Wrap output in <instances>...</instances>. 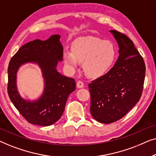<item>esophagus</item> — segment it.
<instances>
[{
	"label": "esophagus",
	"mask_w": 156,
	"mask_h": 156,
	"mask_svg": "<svg viewBox=\"0 0 156 156\" xmlns=\"http://www.w3.org/2000/svg\"><path fill=\"white\" fill-rule=\"evenodd\" d=\"M76 87H77L78 88H82V87H84V83L80 80L78 81V82H76Z\"/></svg>",
	"instance_id": "esophagus-1"
}]
</instances>
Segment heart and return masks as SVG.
<instances>
[{"mask_svg":"<svg viewBox=\"0 0 156 156\" xmlns=\"http://www.w3.org/2000/svg\"><path fill=\"white\" fill-rule=\"evenodd\" d=\"M116 55V49L112 42L97 37H87L74 41L72 51H64L62 57L70 71L74 72L80 62H83L85 73L90 77L97 78L110 71Z\"/></svg>","mask_w":156,"mask_h":156,"instance_id":"b5f03b06","label":"heart"}]
</instances>
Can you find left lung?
I'll return each instance as SVG.
<instances>
[{"instance_id":"1","label":"left lung","mask_w":156,"mask_h":156,"mask_svg":"<svg viewBox=\"0 0 156 156\" xmlns=\"http://www.w3.org/2000/svg\"><path fill=\"white\" fill-rule=\"evenodd\" d=\"M110 32L119 44V58L107 74L88 85L90 112L102 123L122 119L139 101L146 72L144 59L133 41L120 32Z\"/></svg>"}]
</instances>
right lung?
Masks as SVG:
<instances>
[{"instance_id": "right-lung-1", "label": "right lung", "mask_w": 156, "mask_h": 156, "mask_svg": "<svg viewBox=\"0 0 156 156\" xmlns=\"http://www.w3.org/2000/svg\"><path fill=\"white\" fill-rule=\"evenodd\" d=\"M59 35L48 40H35L19 49L10 59L8 68V94L15 107L30 123L41 126L57 122L62 115L68 97L75 90L73 78L62 75L57 71L58 61H62L63 47ZM34 62L41 68L45 79L44 94L37 101L23 100L16 87V73L23 63Z\"/></svg>"}]
</instances>
